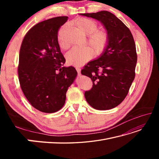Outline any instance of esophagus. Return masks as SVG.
Wrapping results in <instances>:
<instances>
[{
	"label": "esophagus",
	"instance_id": "esophagus-1",
	"mask_svg": "<svg viewBox=\"0 0 159 159\" xmlns=\"http://www.w3.org/2000/svg\"><path fill=\"white\" fill-rule=\"evenodd\" d=\"M76 70H77V71H78V75H81V69L79 68H76Z\"/></svg>",
	"mask_w": 159,
	"mask_h": 159
}]
</instances>
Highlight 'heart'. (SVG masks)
Here are the masks:
<instances>
[{"label": "heart", "mask_w": 159, "mask_h": 159, "mask_svg": "<svg viewBox=\"0 0 159 159\" xmlns=\"http://www.w3.org/2000/svg\"><path fill=\"white\" fill-rule=\"evenodd\" d=\"M74 25L79 32L88 35V42L89 46L75 48L68 52L66 55V60L70 65L79 66L89 60L94 55H100L104 52L108 44L109 36L103 30H97L98 25L95 22L87 18H80L75 21ZM63 27L59 32L58 44L61 49H68L70 44L63 40L62 32ZM94 51H93V50Z\"/></svg>", "instance_id": "heart-1"}]
</instances>
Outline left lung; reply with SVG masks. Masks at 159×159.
Listing matches in <instances>:
<instances>
[{"instance_id":"left-lung-1","label":"left lung","mask_w":159,"mask_h":159,"mask_svg":"<svg viewBox=\"0 0 159 159\" xmlns=\"http://www.w3.org/2000/svg\"><path fill=\"white\" fill-rule=\"evenodd\" d=\"M80 15L99 21L109 36L104 52L81 71L93 81L92 88L85 92V99L95 109H113L125 98L135 76L137 57L133 35L125 24L110 12Z\"/></svg>"}]
</instances>
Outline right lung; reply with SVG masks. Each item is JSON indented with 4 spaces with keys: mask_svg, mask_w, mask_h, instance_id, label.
Here are the masks:
<instances>
[{
    "mask_svg": "<svg viewBox=\"0 0 159 159\" xmlns=\"http://www.w3.org/2000/svg\"><path fill=\"white\" fill-rule=\"evenodd\" d=\"M68 16L42 21L28 30L19 54L18 77L25 97L35 109L52 113L65 104L66 92L78 75L64 67L66 60L57 41V31Z\"/></svg>",
    "mask_w": 159,
    "mask_h": 159,
    "instance_id": "right-lung-1",
    "label": "right lung"
}]
</instances>
